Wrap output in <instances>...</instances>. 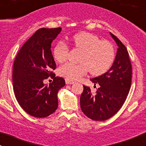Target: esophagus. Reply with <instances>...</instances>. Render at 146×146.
Returning a JSON list of instances; mask_svg holds the SVG:
<instances>
[{"label":"esophagus","instance_id":"1","mask_svg":"<svg viewBox=\"0 0 146 146\" xmlns=\"http://www.w3.org/2000/svg\"><path fill=\"white\" fill-rule=\"evenodd\" d=\"M65 83H66V84H74V81L70 79H68V78H66L65 79Z\"/></svg>","mask_w":146,"mask_h":146}]
</instances>
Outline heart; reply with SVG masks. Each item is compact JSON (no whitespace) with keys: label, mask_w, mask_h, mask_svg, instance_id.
<instances>
[{"label":"heart","mask_w":146,"mask_h":146,"mask_svg":"<svg viewBox=\"0 0 146 146\" xmlns=\"http://www.w3.org/2000/svg\"><path fill=\"white\" fill-rule=\"evenodd\" d=\"M75 48L81 51L79 64L66 62L58 68L60 76L70 80H77L90 71L93 76H100L110 69L115 59V49L111 42L100 40L90 33H80L72 38ZM69 48L64 42H59L53 48L55 61L67 60Z\"/></svg>","instance_id":"1"}]
</instances>
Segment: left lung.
I'll use <instances>...</instances> for the list:
<instances>
[{
    "label": "left lung",
    "mask_w": 146,
    "mask_h": 146,
    "mask_svg": "<svg viewBox=\"0 0 146 146\" xmlns=\"http://www.w3.org/2000/svg\"><path fill=\"white\" fill-rule=\"evenodd\" d=\"M118 46L115 60L104 74L91 78L94 86L99 84L95 94L89 86H84L80 98L83 113L94 121H106L120 110L129 94L132 82V65L125 46L110 33Z\"/></svg>",
    "instance_id": "8db88e82"
}]
</instances>
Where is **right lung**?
I'll return each mask as SVG.
<instances>
[{
	"label": "right lung",
	"mask_w": 146,
	"mask_h": 146,
	"mask_svg": "<svg viewBox=\"0 0 146 146\" xmlns=\"http://www.w3.org/2000/svg\"><path fill=\"white\" fill-rule=\"evenodd\" d=\"M61 27L40 28L31 36L18 52L13 67V87L22 108L32 116L45 118L58 107L57 92L65 85L64 78L55 77L56 63L52 54V43ZM49 76L48 85L43 81Z\"/></svg>",
	"instance_id": "add662e5"
}]
</instances>
